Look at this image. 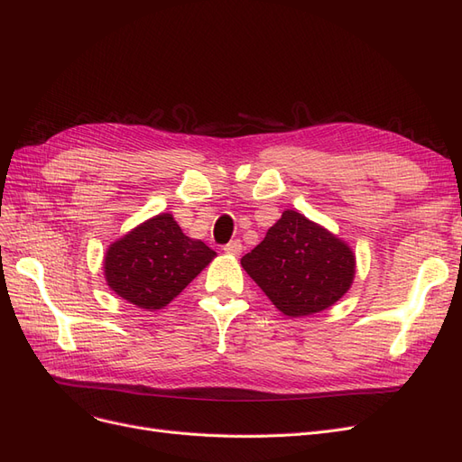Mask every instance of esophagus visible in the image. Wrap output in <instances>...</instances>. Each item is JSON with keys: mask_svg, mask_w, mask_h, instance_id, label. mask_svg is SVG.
I'll return each mask as SVG.
<instances>
[{"mask_svg": "<svg viewBox=\"0 0 462 462\" xmlns=\"http://www.w3.org/2000/svg\"><path fill=\"white\" fill-rule=\"evenodd\" d=\"M223 250H226L227 254H233V256H239L243 253V243L239 239H235L231 243H227L226 246H223Z\"/></svg>", "mask_w": 462, "mask_h": 462, "instance_id": "1", "label": "esophagus"}]
</instances>
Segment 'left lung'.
I'll return each mask as SVG.
<instances>
[{"label":"left lung","mask_w":462,"mask_h":462,"mask_svg":"<svg viewBox=\"0 0 462 462\" xmlns=\"http://www.w3.org/2000/svg\"><path fill=\"white\" fill-rule=\"evenodd\" d=\"M241 263L277 309L292 318L329 309L355 277L353 250L295 209L283 212Z\"/></svg>","instance_id":"left-lung-1"}]
</instances>
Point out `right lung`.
Instances as JSON below:
<instances>
[{
  "label": "right lung",
  "mask_w": 462,
  "mask_h": 462,
  "mask_svg": "<svg viewBox=\"0 0 462 462\" xmlns=\"http://www.w3.org/2000/svg\"><path fill=\"white\" fill-rule=\"evenodd\" d=\"M214 256V250L202 241L189 239L171 214H160L109 246L104 262L106 282L138 309L158 310Z\"/></svg>",
  "instance_id": "1"
}]
</instances>
